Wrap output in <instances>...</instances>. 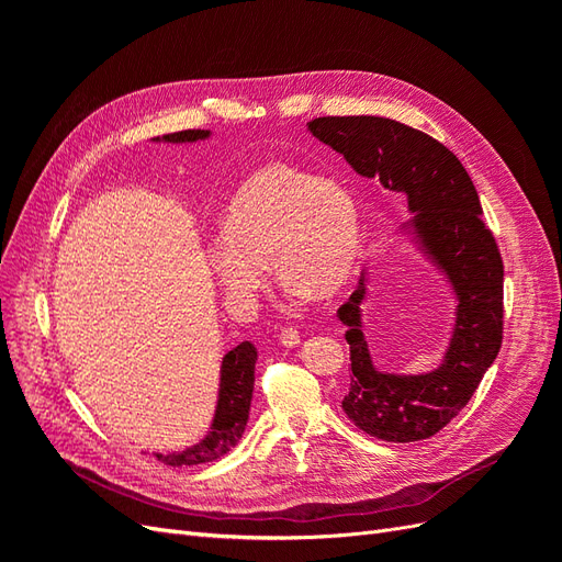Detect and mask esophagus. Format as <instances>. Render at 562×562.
Here are the masks:
<instances>
[{
  "mask_svg": "<svg viewBox=\"0 0 562 562\" xmlns=\"http://www.w3.org/2000/svg\"><path fill=\"white\" fill-rule=\"evenodd\" d=\"M279 339H281L283 347H297L300 345V333L295 328H283Z\"/></svg>",
  "mask_w": 562,
  "mask_h": 562,
  "instance_id": "1",
  "label": "esophagus"
}]
</instances>
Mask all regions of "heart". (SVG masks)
Returning <instances> with one entry per match:
<instances>
[{"label":"heart","instance_id":"b5f03b06","mask_svg":"<svg viewBox=\"0 0 562 562\" xmlns=\"http://www.w3.org/2000/svg\"><path fill=\"white\" fill-rule=\"evenodd\" d=\"M361 258V220L345 184L288 164H269L234 192L220 217L209 267L232 302H248L267 277L293 293L330 297Z\"/></svg>","mask_w":562,"mask_h":562}]
</instances>
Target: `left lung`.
<instances>
[{
    "instance_id": "8db88e82",
    "label": "left lung",
    "mask_w": 562,
    "mask_h": 562,
    "mask_svg": "<svg viewBox=\"0 0 562 562\" xmlns=\"http://www.w3.org/2000/svg\"><path fill=\"white\" fill-rule=\"evenodd\" d=\"M314 138L342 155L356 173L403 192L415 213L405 229L446 271L457 295V321L443 363L424 375H389L372 366L361 330L366 277L337 310L347 326L351 384L347 417L389 443L438 434L471 401L497 359L504 333V262L483 223L479 192L452 151L431 135L384 116H318Z\"/></svg>"
}]
</instances>
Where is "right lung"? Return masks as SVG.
<instances>
[{
	"label": "right lung",
	"mask_w": 562,
	"mask_h": 562,
	"mask_svg": "<svg viewBox=\"0 0 562 562\" xmlns=\"http://www.w3.org/2000/svg\"><path fill=\"white\" fill-rule=\"evenodd\" d=\"M211 131L201 128H187L178 133H168L164 138H155L161 143H196L209 138ZM255 361H258V351L250 342H241L232 351L225 353L223 368H220V394L215 417L211 424L209 436L201 443L187 448L182 452L171 454H155L166 467H192V464H206L213 459L227 454L236 443H239L248 413H250V398H252V382H255Z\"/></svg>",
	"instance_id": "1"
}]
</instances>
